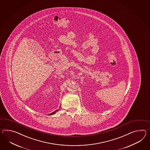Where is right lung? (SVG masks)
Instances as JSON below:
<instances>
[{"label": "right lung", "instance_id": "add662e5", "mask_svg": "<svg viewBox=\"0 0 150 150\" xmlns=\"http://www.w3.org/2000/svg\"><path fill=\"white\" fill-rule=\"evenodd\" d=\"M58 110H55V112H52V113H51L50 114H49V115H52V114H55L57 111Z\"/></svg>", "mask_w": 150, "mask_h": 150}]
</instances>
